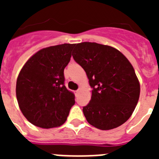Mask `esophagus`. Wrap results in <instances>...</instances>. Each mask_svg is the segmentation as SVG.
Here are the masks:
<instances>
[{
    "label": "esophagus",
    "mask_w": 159,
    "mask_h": 159,
    "mask_svg": "<svg viewBox=\"0 0 159 159\" xmlns=\"http://www.w3.org/2000/svg\"><path fill=\"white\" fill-rule=\"evenodd\" d=\"M80 92V89H78L77 91H75V95H79Z\"/></svg>",
    "instance_id": "34e87169"
}]
</instances>
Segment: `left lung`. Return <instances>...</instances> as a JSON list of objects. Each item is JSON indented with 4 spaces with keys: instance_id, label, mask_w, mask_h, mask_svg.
I'll use <instances>...</instances> for the list:
<instances>
[{
    "instance_id": "8db88e82",
    "label": "left lung",
    "mask_w": 159,
    "mask_h": 159,
    "mask_svg": "<svg viewBox=\"0 0 159 159\" xmlns=\"http://www.w3.org/2000/svg\"><path fill=\"white\" fill-rule=\"evenodd\" d=\"M72 57L86 71L92 88V99L83 107L87 121L100 130L123 124L140 94L139 82L129 60L115 48L91 42L75 44Z\"/></svg>"
}]
</instances>
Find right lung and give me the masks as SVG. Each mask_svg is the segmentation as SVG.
<instances>
[{"label":"right lung","instance_id":"right-lung-1","mask_svg":"<svg viewBox=\"0 0 159 159\" xmlns=\"http://www.w3.org/2000/svg\"><path fill=\"white\" fill-rule=\"evenodd\" d=\"M74 46L64 43L41 49L20 71L16 87L18 104L25 117L36 127H60L75 104V95L64 85V74Z\"/></svg>","mask_w":159,"mask_h":159}]
</instances>
